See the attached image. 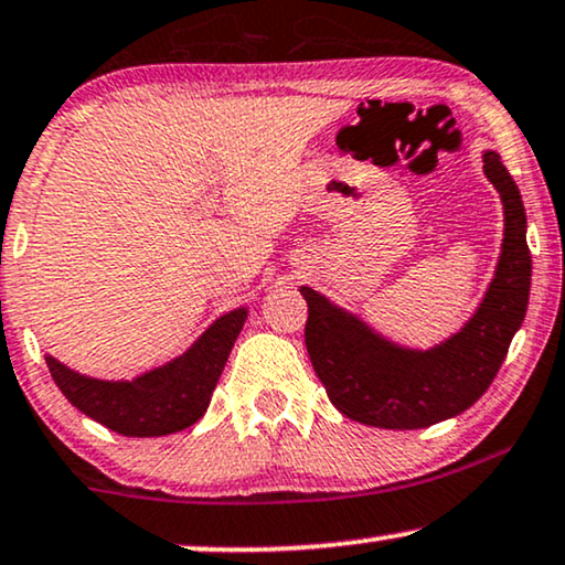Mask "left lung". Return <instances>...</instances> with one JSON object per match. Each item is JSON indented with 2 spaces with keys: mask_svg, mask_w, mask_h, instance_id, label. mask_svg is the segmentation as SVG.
I'll return each mask as SVG.
<instances>
[{
  "mask_svg": "<svg viewBox=\"0 0 565 565\" xmlns=\"http://www.w3.org/2000/svg\"><path fill=\"white\" fill-rule=\"evenodd\" d=\"M483 172L501 193V258L476 315L445 343L403 349L315 289H299L307 299V353L330 403L351 420L401 431L426 428L468 411L499 374L527 312L532 258L514 178L495 152L483 154Z\"/></svg>",
  "mask_w": 565,
  "mask_h": 565,
  "instance_id": "obj_1",
  "label": "left lung"
}]
</instances>
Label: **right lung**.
I'll use <instances>...</instances> for the list:
<instances>
[{
  "instance_id": "add662e5",
  "label": "right lung",
  "mask_w": 565,
  "mask_h": 565,
  "mask_svg": "<svg viewBox=\"0 0 565 565\" xmlns=\"http://www.w3.org/2000/svg\"><path fill=\"white\" fill-rule=\"evenodd\" d=\"M245 320V307L222 315L183 356L131 382L85 377L54 356H46V364L66 401L110 431L124 436L175 434L206 413Z\"/></svg>"
}]
</instances>
